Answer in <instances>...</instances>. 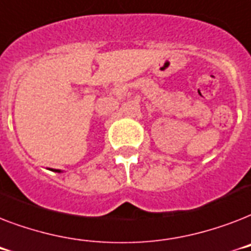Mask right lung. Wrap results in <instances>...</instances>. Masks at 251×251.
I'll list each match as a JSON object with an SVG mask.
<instances>
[{
	"mask_svg": "<svg viewBox=\"0 0 251 251\" xmlns=\"http://www.w3.org/2000/svg\"><path fill=\"white\" fill-rule=\"evenodd\" d=\"M54 172H58V173H61V172H62V171H60V169H56V171H54Z\"/></svg>",
	"mask_w": 251,
	"mask_h": 251,
	"instance_id": "add662e5",
	"label": "right lung"
}]
</instances>
